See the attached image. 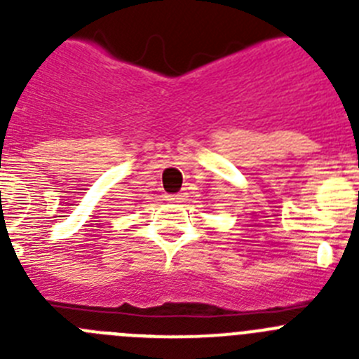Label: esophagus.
I'll return each instance as SVG.
<instances>
[{
  "label": "esophagus",
  "instance_id": "34e87169",
  "mask_svg": "<svg viewBox=\"0 0 359 359\" xmlns=\"http://www.w3.org/2000/svg\"><path fill=\"white\" fill-rule=\"evenodd\" d=\"M185 199H187V194H183V192H180V194L167 196V201H170V203H182V201H185Z\"/></svg>",
  "mask_w": 359,
  "mask_h": 359
}]
</instances>
